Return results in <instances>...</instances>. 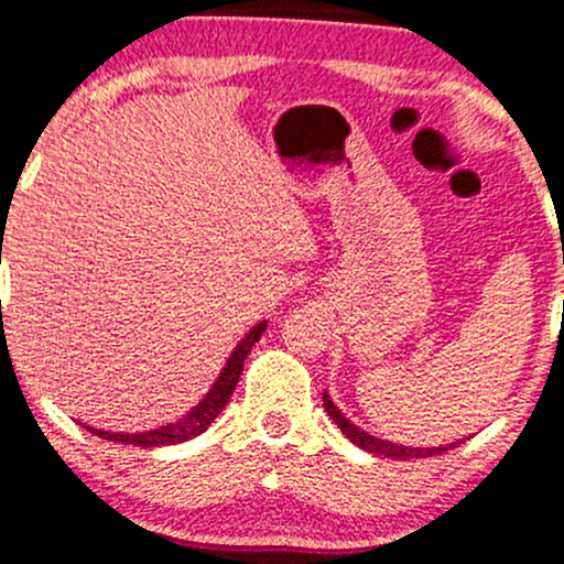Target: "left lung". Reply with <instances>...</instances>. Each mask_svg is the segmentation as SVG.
I'll use <instances>...</instances> for the list:
<instances>
[{
  "label": "left lung",
  "mask_w": 564,
  "mask_h": 564,
  "mask_svg": "<svg viewBox=\"0 0 564 564\" xmlns=\"http://www.w3.org/2000/svg\"><path fill=\"white\" fill-rule=\"evenodd\" d=\"M324 406H326V412H329V417L334 420V425L345 433V438H350L356 447L367 449V453H372V455L393 457V460H412V457L442 455V453H447V449H455L457 444H463V438H460V442L438 444V447H404V444H393V442H388V438L372 436V433H367L364 429H358L356 423H350V420L339 412V406L334 404L332 395L326 391H324Z\"/></svg>",
  "instance_id": "8db88e82"
}]
</instances>
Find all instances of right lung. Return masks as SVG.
Here are the masks:
<instances>
[{
    "label": "right lung",
    "instance_id": "add662e5",
    "mask_svg": "<svg viewBox=\"0 0 564 564\" xmlns=\"http://www.w3.org/2000/svg\"><path fill=\"white\" fill-rule=\"evenodd\" d=\"M264 329H268V321H259V324L253 326V329L246 334L238 345H235L230 358H227L225 369H221L219 377H216L214 386L208 388V393L203 395V399L197 401L187 414H182L176 423L160 425V429L141 431V433H111V431L90 429V425H83V429L96 433V436L107 438V442L135 444V447H169V444H182V442H189V438L200 436V433L206 431L216 417H219V412L225 410L227 401H230L235 386H238L240 380V372H243L246 356H249L253 345L259 343V337H262Z\"/></svg>",
    "mask_w": 564,
    "mask_h": 564
}]
</instances>
